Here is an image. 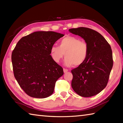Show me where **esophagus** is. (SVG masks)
<instances>
[{
  "mask_svg": "<svg viewBox=\"0 0 123 123\" xmlns=\"http://www.w3.org/2000/svg\"><path fill=\"white\" fill-rule=\"evenodd\" d=\"M68 71V70L67 69L63 68V72H64V73H66V72H67Z\"/></svg>",
  "mask_w": 123,
  "mask_h": 123,
  "instance_id": "esophagus-1",
  "label": "esophagus"
}]
</instances>
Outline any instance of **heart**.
<instances>
[{
	"instance_id": "heart-1",
	"label": "heart",
	"mask_w": 123,
	"mask_h": 123,
	"mask_svg": "<svg viewBox=\"0 0 123 123\" xmlns=\"http://www.w3.org/2000/svg\"><path fill=\"white\" fill-rule=\"evenodd\" d=\"M51 55L54 61L59 63L64 55V63L68 67L79 66L84 63L88 54V45L86 42L75 36H68L59 42V46L51 48Z\"/></svg>"
}]
</instances>
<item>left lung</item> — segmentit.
I'll use <instances>...</instances> for the list:
<instances>
[{"label":"left lung","instance_id":"1","mask_svg":"<svg viewBox=\"0 0 123 123\" xmlns=\"http://www.w3.org/2000/svg\"><path fill=\"white\" fill-rule=\"evenodd\" d=\"M84 39L88 45V54L84 63L71 70V86L79 96L90 97L99 93L108 81L113 66L111 45L97 31L87 27L69 30Z\"/></svg>","mask_w":123,"mask_h":123}]
</instances>
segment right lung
I'll return each instance as SVG.
<instances>
[{"label":"right lung","mask_w":123,"mask_h":123,"mask_svg":"<svg viewBox=\"0 0 123 123\" xmlns=\"http://www.w3.org/2000/svg\"><path fill=\"white\" fill-rule=\"evenodd\" d=\"M63 36L52 31L34 32L23 37L12 51L15 78L29 96L45 98L53 93L55 82L63 74V70L52 58L50 50Z\"/></svg>","instance_id":"obj_1"}]
</instances>
